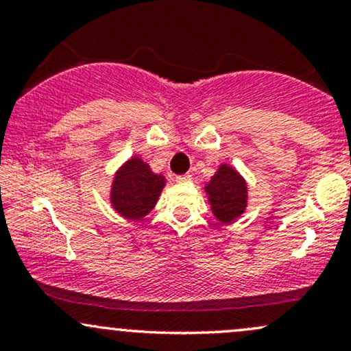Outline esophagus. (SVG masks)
Masks as SVG:
<instances>
[{"instance_id":"34e87169","label":"esophagus","mask_w":351,"mask_h":351,"mask_svg":"<svg viewBox=\"0 0 351 351\" xmlns=\"http://www.w3.org/2000/svg\"><path fill=\"white\" fill-rule=\"evenodd\" d=\"M188 181H191V175H180L176 176V183H188Z\"/></svg>"}]
</instances>
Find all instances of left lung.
I'll use <instances>...</instances> for the list:
<instances>
[{
    "mask_svg": "<svg viewBox=\"0 0 351 351\" xmlns=\"http://www.w3.org/2000/svg\"><path fill=\"white\" fill-rule=\"evenodd\" d=\"M213 215L221 224H229L244 215L247 208V183L244 176L228 163L217 167L211 180L204 184Z\"/></svg>",
    "mask_w": 351,
    "mask_h": 351,
    "instance_id": "obj_1",
    "label": "left lung"
}]
</instances>
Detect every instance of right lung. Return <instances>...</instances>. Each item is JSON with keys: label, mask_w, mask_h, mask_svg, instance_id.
<instances>
[{"label": "right lung", "mask_w": 351, "mask_h": 351, "mask_svg": "<svg viewBox=\"0 0 351 351\" xmlns=\"http://www.w3.org/2000/svg\"><path fill=\"white\" fill-rule=\"evenodd\" d=\"M167 184L163 175L152 171L138 155L132 156L115 171L110 186V204L125 219L142 221L155 208Z\"/></svg>", "instance_id": "right-lung-1"}]
</instances>
